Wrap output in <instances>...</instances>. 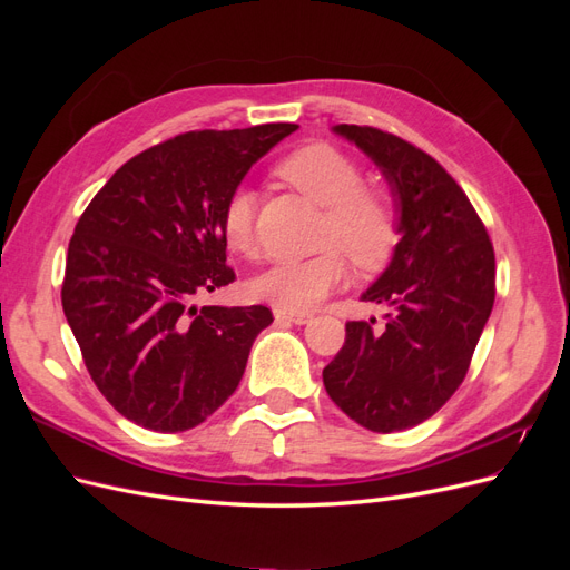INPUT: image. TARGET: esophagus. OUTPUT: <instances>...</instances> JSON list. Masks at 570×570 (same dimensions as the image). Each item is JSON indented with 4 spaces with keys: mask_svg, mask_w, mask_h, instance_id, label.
Here are the masks:
<instances>
[{
    "mask_svg": "<svg viewBox=\"0 0 570 570\" xmlns=\"http://www.w3.org/2000/svg\"><path fill=\"white\" fill-rule=\"evenodd\" d=\"M314 316L312 314H297V312H278V308H275V321L278 323H283V321H287V323H295V325H304V323H308L312 321Z\"/></svg>",
    "mask_w": 570,
    "mask_h": 570,
    "instance_id": "esophagus-1",
    "label": "esophagus"
}]
</instances>
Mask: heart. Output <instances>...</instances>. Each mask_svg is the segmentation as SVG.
Here are the masks:
<instances>
[{
  "mask_svg": "<svg viewBox=\"0 0 570 570\" xmlns=\"http://www.w3.org/2000/svg\"><path fill=\"white\" fill-rule=\"evenodd\" d=\"M278 170L302 195L323 206L321 245L333 247L312 258L273 264L249 283V292L278 312L304 314L347 281L343 250L358 268H381L400 239V223L392 199L381 189L361 187V168L331 145L318 142L292 151ZM254 226L256 195L247 187H237L223 204V239L233 252L254 256Z\"/></svg>",
  "mask_w": 570,
  "mask_h": 570,
  "instance_id": "1",
  "label": "heart"
}]
</instances>
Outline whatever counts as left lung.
Instances as JSON below:
<instances>
[{
  "mask_svg": "<svg viewBox=\"0 0 570 570\" xmlns=\"http://www.w3.org/2000/svg\"><path fill=\"white\" fill-rule=\"evenodd\" d=\"M390 185L400 243L361 295L387 306L385 327L350 321L323 368L331 400L373 433L423 423L469 371L494 304V249L473 204L446 170L406 140L368 126H333Z\"/></svg>",
  "mask_w": 570,
  "mask_h": 570,
  "instance_id": "1",
  "label": "left lung"
}]
</instances>
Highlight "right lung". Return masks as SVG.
<instances>
[{
  "label": "right lung",
  "mask_w": 570,
  "mask_h": 570,
  "mask_svg": "<svg viewBox=\"0 0 570 570\" xmlns=\"http://www.w3.org/2000/svg\"><path fill=\"white\" fill-rule=\"evenodd\" d=\"M295 124L197 130L120 166L80 216L61 304L95 385L157 433L204 423L237 390L266 306H197L235 281L223 204Z\"/></svg>",
  "instance_id": "add662e5"
}]
</instances>
